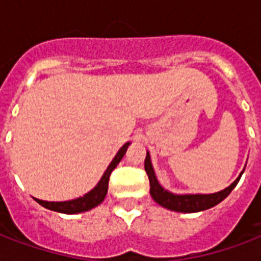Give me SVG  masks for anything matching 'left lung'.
Listing matches in <instances>:
<instances>
[{"label":"left lung","instance_id":"left-lung-1","mask_svg":"<svg viewBox=\"0 0 261 261\" xmlns=\"http://www.w3.org/2000/svg\"><path fill=\"white\" fill-rule=\"evenodd\" d=\"M145 171H146L147 176H149V181H150L151 198L154 199L160 206L169 208L172 211H177V213H198V211L207 210V208L217 206L219 202H222L223 199L233 191V188L240 181L241 174H243V172H241L239 178L233 184H230L223 191L215 192V194L174 195L168 192L167 190H164L163 187L159 184L157 178H155L154 171H153V167H151L150 154L149 153H146V159H145Z\"/></svg>","mask_w":261,"mask_h":261}]
</instances>
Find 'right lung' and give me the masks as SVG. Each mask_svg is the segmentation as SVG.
<instances>
[{
  "instance_id": "1",
  "label": "right lung",
  "mask_w": 261,
  "mask_h": 261,
  "mask_svg": "<svg viewBox=\"0 0 261 261\" xmlns=\"http://www.w3.org/2000/svg\"><path fill=\"white\" fill-rule=\"evenodd\" d=\"M130 142H127L126 145H123L122 149L118 151V154L115 155V159L112 160V163L110 164V167L107 168L106 173L102 174L101 180L98 181V184L94 187L93 190L88 192L87 195H84L81 198L74 199V200H69V202H44L40 199H36V202L39 204H42L43 207H46L48 210L58 211V213H63V214H77V213H84L88 211L93 207L98 206L100 203L104 200L108 191V181H110V176L112 173L116 165L120 163V160L123 159V155L126 153L127 147H128Z\"/></svg>"
}]
</instances>
